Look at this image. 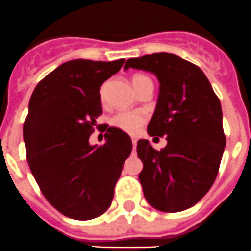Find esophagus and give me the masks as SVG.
Listing matches in <instances>:
<instances>
[{
    "mask_svg": "<svg viewBox=\"0 0 251 251\" xmlns=\"http://www.w3.org/2000/svg\"><path fill=\"white\" fill-rule=\"evenodd\" d=\"M136 144H137V140L132 139V146H134V150H135V148H136Z\"/></svg>",
    "mask_w": 251,
    "mask_h": 251,
    "instance_id": "1",
    "label": "esophagus"
}]
</instances>
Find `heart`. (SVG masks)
<instances>
[{"mask_svg": "<svg viewBox=\"0 0 251 251\" xmlns=\"http://www.w3.org/2000/svg\"><path fill=\"white\" fill-rule=\"evenodd\" d=\"M146 78L148 77L144 75H135L132 77V83H134V86H137L141 81L146 80ZM106 90H107V83H103L100 89V99L102 102L106 99ZM144 120H145V117L137 112H119L111 119V125L114 127L125 131L127 134H136L144 124Z\"/></svg>", "mask_w": 251, "mask_h": 251, "instance_id": "b5f03b06", "label": "heart"}]
</instances>
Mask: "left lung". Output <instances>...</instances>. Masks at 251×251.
<instances>
[{
  "mask_svg": "<svg viewBox=\"0 0 251 251\" xmlns=\"http://www.w3.org/2000/svg\"><path fill=\"white\" fill-rule=\"evenodd\" d=\"M130 67L159 80L148 134L168 141L160 151L149 140L137 141L144 196L156 210L179 213L200 201L218 175L225 149L220 101L201 69L173 53L130 58L124 70Z\"/></svg>",
  "mask_w": 251,
  "mask_h": 251,
  "instance_id": "obj_1",
  "label": "left lung"
}]
</instances>
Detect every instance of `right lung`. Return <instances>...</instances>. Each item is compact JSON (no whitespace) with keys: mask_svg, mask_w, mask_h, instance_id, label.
Returning a JSON list of instances; mask_svg holds the SVG:
<instances>
[{"mask_svg":"<svg viewBox=\"0 0 251 251\" xmlns=\"http://www.w3.org/2000/svg\"><path fill=\"white\" fill-rule=\"evenodd\" d=\"M125 60L76 58L37 83L24 125L27 162L47 201L76 220L102 215L132 142L123 130L109 127L102 146L91 145L96 119L102 114L100 89Z\"/></svg>","mask_w":251,"mask_h":251,"instance_id":"add662e5","label":"right lung"}]
</instances>
